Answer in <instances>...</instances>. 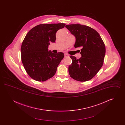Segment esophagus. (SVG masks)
Returning a JSON list of instances; mask_svg holds the SVG:
<instances>
[{
  "mask_svg": "<svg viewBox=\"0 0 125 125\" xmlns=\"http://www.w3.org/2000/svg\"><path fill=\"white\" fill-rule=\"evenodd\" d=\"M69 56H68V55L67 54L65 53V58H67V57H68Z\"/></svg>",
  "mask_w": 125,
  "mask_h": 125,
  "instance_id": "obj_1",
  "label": "esophagus"
}]
</instances>
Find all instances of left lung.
Instances as JSON below:
<instances>
[{"label": "left lung", "mask_w": 125, "mask_h": 125, "mask_svg": "<svg viewBox=\"0 0 125 125\" xmlns=\"http://www.w3.org/2000/svg\"><path fill=\"white\" fill-rule=\"evenodd\" d=\"M76 41L74 47H81L79 59L70 56L71 65L68 67L71 77L80 82L89 81L94 77L103 65L105 54L104 43L98 33L92 28L81 24L65 26Z\"/></svg>", "instance_id": "obj_1"}]
</instances>
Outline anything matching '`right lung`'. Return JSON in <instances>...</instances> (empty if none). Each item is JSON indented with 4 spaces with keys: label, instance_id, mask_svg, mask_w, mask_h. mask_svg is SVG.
I'll use <instances>...</instances> for the list:
<instances>
[{
    "label": "right lung",
    "instance_id": "right-lung-1",
    "mask_svg": "<svg viewBox=\"0 0 125 125\" xmlns=\"http://www.w3.org/2000/svg\"><path fill=\"white\" fill-rule=\"evenodd\" d=\"M65 24H42L30 30L21 46V58L25 70L30 77L44 82L55 75L64 57L63 52L53 53L48 50L51 42H55L56 33Z\"/></svg>",
    "mask_w": 125,
    "mask_h": 125
}]
</instances>
